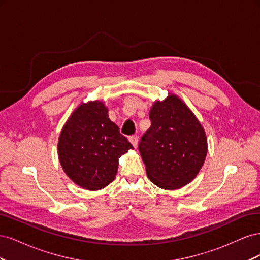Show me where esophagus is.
<instances>
[{
	"label": "esophagus",
	"mask_w": 260,
	"mask_h": 260,
	"mask_svg": "<svg viewBox=\"0 0 260 260\" xmlns=\"http://www.w3.org/2000/svg\"><path fill=\"white\" fill-rule=\"evenodd\" d=\"M129 141H130L131 144L133 145V147H135V148L138 146V142H139L138 136H131V137L129 138Z\"/></svg>",
	"instance_id": "1"
}]
</instances>
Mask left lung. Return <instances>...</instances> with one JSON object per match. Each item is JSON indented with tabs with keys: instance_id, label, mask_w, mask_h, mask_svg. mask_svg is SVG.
<instances>
[{
	"instance_id": "obj_1",
	"label": "left lung",
	"mask_w": 260,
	"mask_h": 260,
	"mask_svg": "<svg viewBox=\"0 0 260 260\" xmlns=\"http://www.w3.org/2000/svg\"><path fill=\"white\" fill-rule=\"evenodd\" d=\"M151 127L139 151L148 179L165 190H176L198 176L207 154L205 131L176 95L157 101L149 112Z\"/></svg>"
}]
</instances>
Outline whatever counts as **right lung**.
Returning <instances> with one entry per match:
<instances>
[{
  "instance_id": "obj_1",
  "label": "right lung",
  "mask_w": 260,
  "mask_h": 260,
  "mask_svg": "<svg viewBox=\"0 0 260 260\" xmlns=\"http://www.w3.org/2000/svg\"><path fill=\"white\" fill-rule=\"evenodd\" d=\"M133 148L107 115L102 102L78 107L62 128L58 158L66 175L85 190L95 191L115 179L118 159Z\"/></svg>"
}]
</instances>
